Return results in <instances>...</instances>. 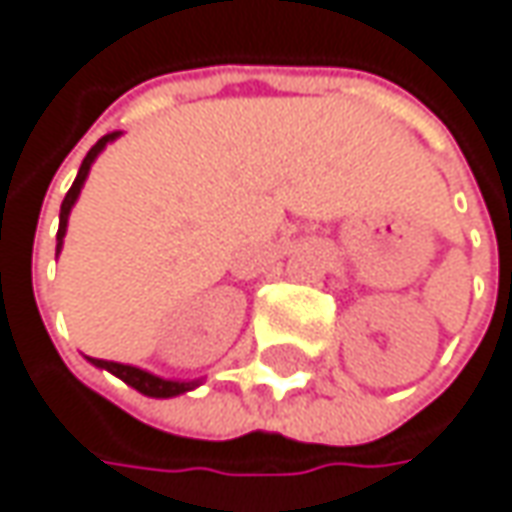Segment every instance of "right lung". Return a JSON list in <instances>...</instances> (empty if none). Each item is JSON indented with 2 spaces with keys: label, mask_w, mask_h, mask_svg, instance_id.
<instances>
[{
  "label": "right lung",
  "mask_w": 512,
  "mask_h": 512,
  "mask_svg": "<svg viewBox=\"0 0 512 512\" xmlns=\"http://www.w3.org/2000/svg\"><path fill=\"white\" fill-rule=\"evenodd\" d=\"M115 138H120V132H112V135H106V138H100V141L94 143L89 149V155L83 158V164H80V172H77V178H74V184H71V190L65 192L63 198V207H60V230H57V253L63 250V239H65V230H68V216H71V207L77 204V198H80V190H83V184H86V178H89V169L91 164L97 161V155L106 149V143H112ZM91 366H97V369H106L112 371L115 377H120L126 386H132V389H138L141 395L146 397H178L184 395V392H192L195 386H201V380H167V377H158V374H152V371L138 369V366H126V363H112V360H97V357H86Z\"/></svg>",
  "instance_id": "obj_1"
}]
</instances>
